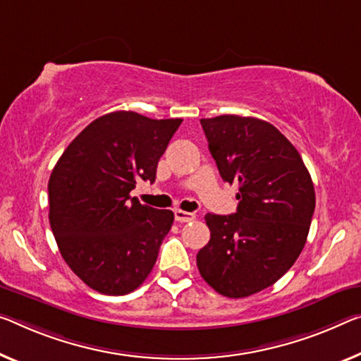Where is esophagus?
I'll return each mask as SVG.
<instances>
[{
    "label": "esophagus",
    "mask_w": 361,
    "mask_h": 361,
    "mask_svg": "<svg viewBox=\"0 0 361 361\" xmlns=\"http://www.w3.org/2000/svg\"><path fill=\"white\" fill-rule=\"evenodd\" d=\"M174 218L177 223H190V221L195 219V213H188V212H182V209H176Z\"/></svg>",
    "instance_id": "34e87169"
}]
</instances>
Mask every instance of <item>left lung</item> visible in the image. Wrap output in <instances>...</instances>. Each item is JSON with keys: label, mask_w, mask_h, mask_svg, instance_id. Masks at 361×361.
Here are the masks:
<instances>
[{"label": "left lung", "mask_w": 361, "mask_h": 361, "mask_svg": "<svg viewBox=\"0 0 361 361\" xmlns=\"http://www.w3.org/2000/svg\"><path fill=\"white\" fill-rule=\"evenodd\" d=\"M224 182L238 185L234 214L204 216L212 237L200 274L229 298L273 286L295 263L314 212V187L300 153L273 124L223 114L200 119Z\"/></svg>", "instance_id": "1"}]
</instances>
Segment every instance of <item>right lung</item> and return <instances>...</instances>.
Here are the masks:
<instances>
[{
	"label": "right lung",
	"mask_w": 361,
	"mask_h": 361,
	"mask_svg": "<svg viewBox=\"0 0 361 361\" xmlns=\"http://www.w3.org/2000/svg\"><path fill=\"white\" fill-rule=\"evenodd\" d=\"M180 123L114 111L88 124L54 166L49 226L64 262L90 289L126 295L152 273L174 213L130 192L138 179L154 182Z\"/></svg>",
	"instance_id": "right-lung-1"
}]
</instances>
